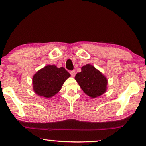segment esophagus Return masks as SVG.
Instances as JSON below:
<instances>
[{
  "instance_id": "obj_1",
  "label": "esophagus",
  "mask_w": 146,
  "mask_h": 146,
  "mask_svg": "<svg viewBox=\"0 0 146 146\" xmlns=\"http://www.w3.org/2000/svg\"><path fill=\"white\" fill-rule=\"evenodd\" d=\"M70 73L71 76H72V77L74 76H75V74H76V72H75V70H71L70 72Z\"/></svg>"
}]
</instances>
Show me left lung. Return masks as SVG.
<instances>
[{
	"mask_svg": "<svg viewBox=\"0 0 146 146\" xmlns=\"http://www.w3.org/2000/svg\"><path fill=\"white\" fill-rule=\"evenodd\" d=\"M75 79L84 93L92 98L99 96L106 90L107 79L92 65L84 66Z\"/></svg>",
	"mask_w": 146,
	"mask_h": 146,
	"instance_id": "left-lung-1",
	"label": "left lung"
}]
</instances>
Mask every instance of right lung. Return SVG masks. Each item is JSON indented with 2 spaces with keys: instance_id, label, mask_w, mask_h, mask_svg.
I'll use <instances>...</instances> for the list:
<instances>
[{
  "instance_id": "right-lung-1",
  "label": "right lung",
  "mask_w": 146,
  "mask_h": 146,
  "mask_svg": "<svg viewBox=\"0 0 146 146\" xmlns=\"http://www.w3.org/2000/svg\"><path fill=\"white\" fill-rule=\"evenodd\" d=\"M70 76V74L64 68L48 65L33 76L34 91L38 95L50 98L58 92L66 80Z\"/></svg>"
}]
</instances>
